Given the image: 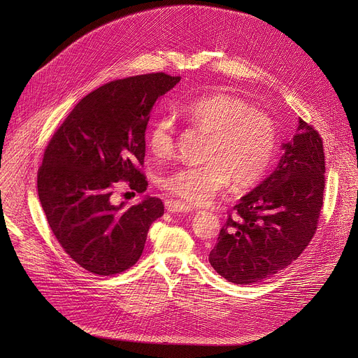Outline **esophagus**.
<instances>
[{
    "label": "esophagus",
    "instance_id": "esophagus-1",
    "mask_svg": "<svg viewBox=\"0 0 358 358\" xmlns=\"http://www.w3.org/2000/svg\"><path fill=\"white\" fill-rule=\"evenodd\" d=\"M166 208L169 213H191L192 211L191 206L180 201H169L166 203Z\"/></svg>",
    "mask_w": 358,
    "mask_h": 358
}]
</instances>
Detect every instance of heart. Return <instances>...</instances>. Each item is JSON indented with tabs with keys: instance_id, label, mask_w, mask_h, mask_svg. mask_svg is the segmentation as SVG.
<instances>
[{
	"instance_id": "heart-1",
	"label": "heart",
	"mask_w": 358,
	"mask_h": 358,
	"mask_svg": "<svg viewBox=\"0 0 358 358\" xmlns=\"http://www.w3.org/2000/svg\"><path fill=\"white\" fill-rule=\"evenodd\" d=\"M176 113L198 130L210 134L203 164L180 167L162 178V187L189 206H203L232 180L236 188L257 185L272 167L279 147L275 120L242 97L213 93L187 101ZM176 124L170 116L152 120L147 134L151 155L171 156L176 150Z\"/></svg>"
}]
</instances>
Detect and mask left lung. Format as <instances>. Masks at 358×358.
I'll return each mask as SVG.
<instances>
[{"mask_svg":"<svg viewBox=\"0 0 358 358\" xmlns=\"http://www.w3.org/2000/svg\"><path fill=\"white\" fill-rule=\"evenodd\" d=\"M276 170L228 213L210 264L235 285H252L283 271L315 236L323 208L324 150L303 119L283 144Z\"/></svg>","mask_w":358,"mask_h":358,"instance_id":"obj_1","label":"left lung"}]
</instances>
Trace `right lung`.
I'll return each instance as SVG.
<instances>
[{
	"instance_id": "obj_1",
	"label": "right lung",
	"mask_w": 358,
	"mask_h": 358,
	"mask_svg": "<svg viewBox=\"0 0 358 358\" xmlns=\"http://www.w3.org/2000/svg\"><path fill=\"white\" fill-rule=\"evenodd\" d=\"M180 79L157 72L101 85L72 109L45 148L38 195L48 224L69 258L94 275L131 268L150 225L164 214L160 198L126 208L110 196L119 181L145 191L144 131L157 99Z\"/></svg>"
}]
</instances>
